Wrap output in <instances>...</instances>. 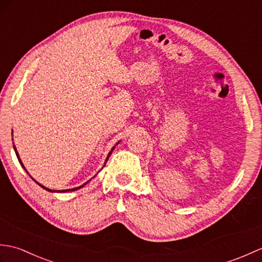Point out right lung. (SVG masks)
<instances>
[{
    "label": "right lung",
    "mask_w": 262,
    "mask_h": 262,
    "mask_svg": "<svg viewBox=\"0 0 262 262\" xmlns=\"http://www.w3.org/2000/svg\"><path fill=\"white\" fill-rule=\"evenodd\" d=\"M117 145H118V143H117ZM14 147V151H15V154H16V158H18V160H19V162H20V164L22 165V168H24L25 169V165L24 164H22V162H21V160H20V158H19V154H18V152H16V149H15V146H13ZM114 148L115 147H113V149H111V151L109 152V154H108V158H107V160H105V162H107V161H108V159H109V157H110V155H111V153H113V151H114ZM26 170V169H25ZM27 172V171H26ZM27 173H28V172H27ZM89 181H90V180H89ZM88 181V182H89ZM37 182V181H36ZM88 182H85L84 183V185H82V186H80V187H76V188H73V189H68V190H58L59 192H66V191H74V190H77V189H80V188H82V187H84L85 185H86V183ZM38 183V182H37ZM38 185L39 186H40L41 188H43V189H46V190H48V191H55V190H51V189H48V188H46V187H43V186H41L40 185V183H38Z\"/></svg>",
    "instance_id": "obj_1"
}]
</instances>
